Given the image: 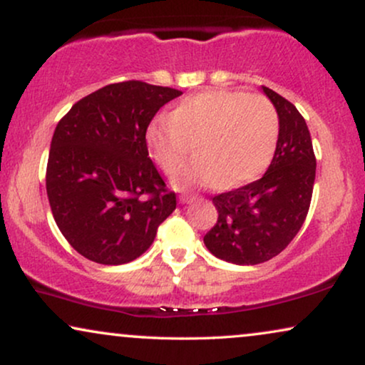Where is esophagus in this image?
Segmentation results:
<instances>
[{"mask_svg":"<svg viewBox=\"0 0 365 365\" xmlns=\"http://www.w3.org/2000/svg\"><path fill=\"white\" fill-rule=\"evenodd\" d=\"M193 200H198V195H193V193H183V195L180 197V202L182 203H192Z\"/></svg>","mask_w":365,"mask_h":365,"instance_id":"34e87169","label":"esophagus"}]
</instances>
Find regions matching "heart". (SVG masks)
Wrapping results in <instances>:
<instances>
[{"label":"heart","instance_id":"1","mask_svg":"<svg viewBox=\"0 0 365 365\" xmlns=\"http://www.w3.org/2000/svg\"><path fill=\"white\" fill-rule=\"evenodd\" d=\"M280 137L275 105L264 95L205 90L183 98L170 116L147 130L150 153L163 172L175 173L198 140L200 155L180 170L175 185H240L259 177L274 158Z\"/></svg>","mask_w":365,"mask_h":365}]
</instances>
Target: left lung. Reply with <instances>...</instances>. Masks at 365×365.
<instances>
[{"label":"left lung","mask_w":365,"mask_h":365,"mask_svg":"<svg viewBox=\"0 0 365 365\" xmlns=\"http://www.w3.org/2000/svg\"><path fill=\"white\" fill-rule=\"evenodd\" d=\"M262 88L280 118L274 158L262 178L212 198L218 218L203 237L213 255L237 265L279 255L304 225L314 190L315 155L304 116L284 96Z\"/></svg>","instance_id":"left-lung-1"}]
</instances>
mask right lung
I'll list each match as a JSON object with an SVG mask.
<instances>
[{
    "label": "right lung",
    "instance_id": "obj_1",
    "mask_svg": "<svg viewBox=\"0 0 365 365\" xmlns=\"http://www.w3.org/2000/svg\"><path fill=\"white\" fill-rule=\"evenodd\" d=\"M182 91L130 80L76 101L56 125L46 193L58 228L78 254L128 264L153 244L177 207L148 157L147 128Z\"/></svg>",
    "mask_w": 365,
    "mask_h": 365
}]
</instances>
